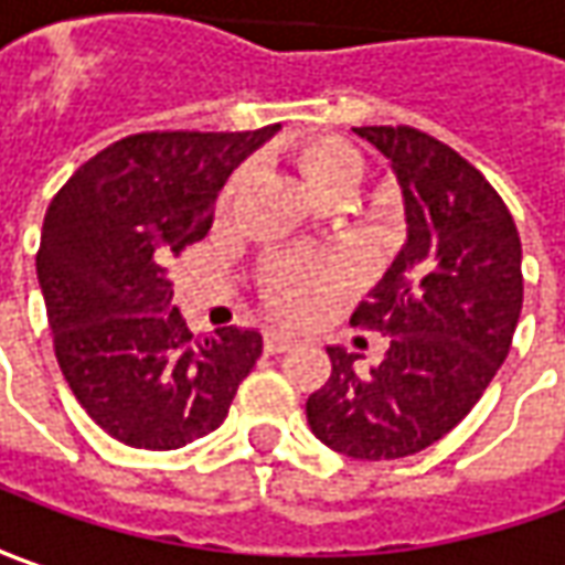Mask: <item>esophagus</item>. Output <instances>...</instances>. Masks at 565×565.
<instances>
[{"mask_svg": "<svg viewBox=\"0 0 565 565\" xmlns=\"http://www.w3.org/2000/svg\"><path fill=\"white\" fill-rule=\"evenodd\" d=\"M294 338L290 334H284V331H268L265 334V353H284V350H290L294 347Z\"/></svg>", "mask_w": 565, "mask_h": 565, "instance_id": "esophagus-1", "label": "esophagus"}]
</instances>
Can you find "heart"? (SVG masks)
Returning <instances> with one entry per match:
<instances>
[{
  "instance_id": "1",
  "label": "heart",
  "mask_w": 565,
  "mask_h": 565,
  "mask_svg": "<svg viewBox=\"0 0 565 565\" xmlns=\"http://www.w3.org/2000/svg\"><path fill=\"white\" fill-rule=\"evenodd\" d=\"M294 162L309 186L328 200H347L365 181V156L350 140L324 134L294 147ZM244 168L234 171L222 186V212L234 209L244 196ZM362 278V259L353 249H284L271 253L259 268V290L268 309L290 321L316 319L324 306L353 290Z\"/></svg>"
}]
</instances>
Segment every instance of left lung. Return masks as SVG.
<instances>
[{"label": "left lung", "instance_id": "left-lung-1", "mask_svg": "<svg viewBox=\"0 0 565 565\" xmlns=\"http://www.w3.org/2000/svg\"><path fill=\"white\" fill-rule=\"evenodd\" d=\"M397 171L409 237L350 324L387 334L372 372L328 347L331 379L306 399L312 435L353 459L431 447L476 406L522 312V241L488 178L409 125L353 127Z\"/></svg>", "mask_w": 565, "mask_h": 565}]
</instances>
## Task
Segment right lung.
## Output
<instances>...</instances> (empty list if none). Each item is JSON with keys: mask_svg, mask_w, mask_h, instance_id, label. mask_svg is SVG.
I'll return each instance as SVG.
<instances>
[{"mask_svg": "<svg viewBox=\"0 0 565 565\" xmlns=\"http://www.w3.org/2000/svg\"><path fill=\"white\" fill-rule=\"evenodd\" d=\"M278 125L234 134L147 130L115 140L52 196L36 278L71 394L115 440L178 450L215 431L263 334H190L168 263L203 241L234 166Z\"/></svg>", "mask_w": 565, "mask_h": 565, "instance_id": "add662e5", "label": "right lung"}]
</instances>
